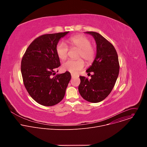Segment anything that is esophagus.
<instances>
[{
    "mask_svg": "<svg viewBox=\"0 0 147 147\" xmlns=\"http://www.w3.org/2000/svg\"><path fill=\"white\" fill-rule=\"evenodd\" d=\"M71 78H74V77H77L76 76H75V75L73 74H71Z\"/></svg>",
    "mask_w": 147,
    "mask_h": 147,
    "instance_id": "1",
    "label": "esophagus"
}]
</instances>
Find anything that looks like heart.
<instances>
[{"label":"heart","mask_w":147,"mask_h":147,"mask_svg":"<svg viewBox=\"0 0 147 147\" xmlns=\"http://www.w3.org/2000/svg\"><path fill=\"white\" fill-rule=\"evenodd\" d=\"M69 42L73 47L80 49L79 57H83L87 63L92 62L95 56V48L91 45V40L87 36L82 35H77L69 38ZM56 52L60 60L67 58L69 52V47L63 41H60L56 47ZM84 66V61L81 59L77 60H69L62 65V69L71 73L76 74L82 70Z\"/></svg>","instance_id":"b5f03b06"}]
</instances>
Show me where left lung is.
<instances>
[{
	"instance_id": "obj_1",
	"label": "left lung",
	"mask_w": 147,
	"mask_h": 147,
	"mask_svg": "<svg viewBox=\"0 0 147 147\" xmlns=\"http://www.w3.org/2000/svg\"><path fill=\"white\" fill-rule=\"evenodd\" d=\"M85 33L94 37L96 53L91 66L86 70L94 74L90 80L80 76L78 91L85 100L98 103L105 99L114 87L119 73V59L113 45L100 34L92 31Z\"/></svg>"
}]
</instances>
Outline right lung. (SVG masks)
<instances>
[{
	"label": "right lung",
	"mask_w": 147,
	"mask_h": 147,
	"mask_svg": "<svg viewBox=\"0 0 147 147\" xmlns=\"http://www.w3.org/2000/svg\"><path fill=\"white\" fill-rule=\"evenodd\" d=\"M69 32L38 37L29 45L22 58L21 71L24 86L30 95L42 105L53 106L65 96L71 74L66 71L54 76L60 66L56 47Z\"/></svg>",
	"instance_id": "1"
}]
</instances>
